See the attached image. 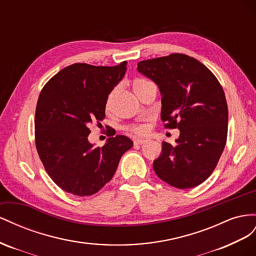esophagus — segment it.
<instances>
[{"label":"esophagus","mask_w":256,"mask_h":256,"mask_svg":"<svg viewBox=\"0 0 256 256\" xmlns=\"http://www.w3.org/2000/svg\"><path fill=\"white\" fill-rule=\"evenodd\" d=\"M146 142H147V140H134V144H135V146L144 144H146Z\"/></svg>","instance_id":"34e87169"}]
</instances>
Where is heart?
<instances>
[{"mask_svg": "<svg viewBox=\"0 0 256 256\" xmlns=\"http://www.w3.org/2000/svg\"><path fill=\"white\" fill-rule=\"evenodd\" d=\"M148 84V82H146V80H144V79H136V80H134V82H133V90H134V92L137 89H140V88L144 86V84ZM110 102H112V96L109 98L108 100H107V108H109V106H110ZM130 130H132L134 133H136L138 135H144V134L147 133V128H144V126H134V128H132Z\"/></svg>", "mask_w": 256, "mask_h": 256, "instance_id": "heart-1", "label": "heart"}]
</instances>
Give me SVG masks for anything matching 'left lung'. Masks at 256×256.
<instances>
[{
	"label": "left lung",
	"instance_id": "obj_1",
	"mask_svg": "<svg viewBox=\"0 0 256 256\" xmlns=\"http://www.w3.org/2000/svg\"><path fill=\"white\" fill-rule=\"evenodd\" d=\"M137 70L158 86L165 126L180 130L174 146L163 142L153 160L156 174L174 188L197 186L212 174L228 138V104L220 82L202 63L182 54L142 61Z\"/></svg>",
	"mask_w": 256,
	"mask_h": 256
}]
</instances>
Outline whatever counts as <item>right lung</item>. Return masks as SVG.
<instances>
[{"mask_svg":"<svg viewBox=\"0 0 256 256\" xmlns=\"http://www.w3.org/2000/svg\"><path fill=\"white\" fill-rule=\"evenodd\" d=\"M126 72L116 66L75 63L64 68L42 88L35 112V142L54 184L76 196L96 194L112 180L119 160L133 147L118 135L103 147L91 144V124L105 116L109 93Z\"/></svg>","mask_w":256,"mask_h":256,"instance_id":"obj_1","label":"right lung"}]
</instances>
